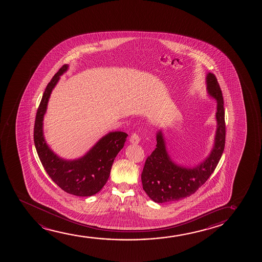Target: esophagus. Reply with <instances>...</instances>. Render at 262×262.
Masks as SVG:
<instances>
[{"instance_id": "esophagus-1", "label": "esophagus", "mask_w": 262, "mask_h": 262, "mask_svg": "<svg viewBox=\"0 0 262 262\" xmlns=\"http://www.w3.org/2000/svg\"><path fill=\"white\" fill-rule=\"evenodd\" d=\"M140 137L136 133L133 134L130 138H129V143L132 144H139L140 143Z\"/></svg>"}]
</instances>
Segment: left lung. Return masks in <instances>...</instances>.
<instances>
[{"label": "left lung", "mask_w": 262, "mask_h": 262, "mask_svg": "<svg viewBox=\"0 0 262 262\" xmlns=\"http://www.w3.org/2000/svg\"><path fill=\"white\" fill-rule=\"evenodd\" d=\"M208 96L216 101L214 145L210 153L198 165L176 164L166 148L163 129L157 132V147L145 162L141 182L145 192L157 203L180 201L193 194L214 172L226 143V123L222 91L213 73L206 76Z\"/></svg>", "instance_id": "left-lung-1"}]
</instances>
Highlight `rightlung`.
<instances>
[{"mask_svg":"<svg viewBox=\"0 0 262 262\" xmlns=\"http://www.w3.org/2000/svg\"><path fill=\"white\" fill-rule=\"evenodd\" d=\"M69 65L61 67L48 83L36 112L34 142L43 168L51 179L68 193L88 197L97 193L107 182L115 158L121 151L128 134L111 132L102 137L86 154L76 159H64L55 154L43 135V117L52 91Z\"/></svg>","mask_w":262,"mask_h":262,"instance_id":"1","label":"right lung"}]
</instances>
